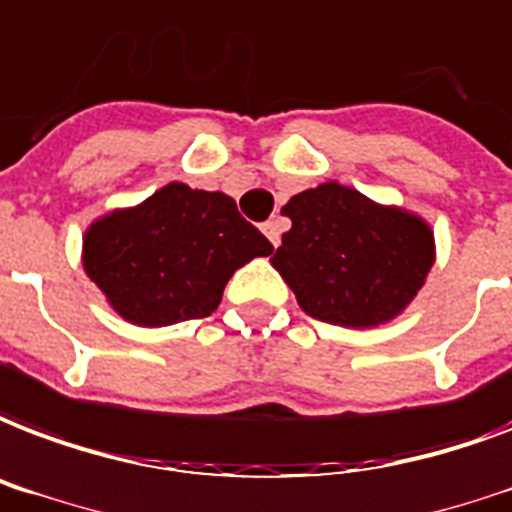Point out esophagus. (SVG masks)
Returning <instances> with one entry per match:
<instances>
[{
  "instance_id": "34e87169",
  "label": "esophagus",
  "mask_w": 512,
  "mask_h": 512,
  "mask_svg": "<svg viewBox=\"0 0 512 512\" xmlns=\"http://www.w3.org/2000/svg\"><path fill=\"white\" fill-rule=\"evenodd\" d=\"M263 233L268 236V241H271L273 247H279V244H282V220L276 217V220L265 222Z\"/></svg>"
}]
</instances>
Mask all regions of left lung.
Wrapping results in <instances>:
<instances>
[{
  "label": "left lung",
  "instance_id": "8db88e82",
  "mask_svg": "<svg viewBox=\"0 0 512 512\" xmlns=\"http://www.w3.org/2000/svg\"><path fill=\"white\" fill-rule=\"evenodd\" d=\"M282 214L292 228L271 263L300 308L319 322H392L416 298L435 263L427 222L338 182L292 195Z\"/></svg>",
  "mask_w": 512,
  "mask_h": 512
}]
</instances>
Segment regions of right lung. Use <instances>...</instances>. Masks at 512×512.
Instances as JSON below:
<instances>
[{
	"mask_svg": "<svg viewBox=\"0 0 512 512\" xmlns=\"http://www.w3.org/2000/svg\"><path fill=\"white\" fill-rule=\"evenodd\" d=\"M271 252V241L241 217L230 195L182 182L109 212L83 239L85 273L139 327L209 317L230 276Z\"/></svg>",
	"mask_w": 512,
	"mask_h": 512,
	"instance_id": "1",
	"label": "right lung"
}]
</instances>
